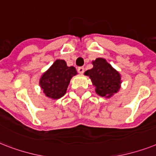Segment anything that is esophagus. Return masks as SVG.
Segmentation results:
<instances>
[{
	"mask_svg": "<svg viewBox=\"0 0 156 156\" xmlns=\"http://www.w3.org/2000/svg\"><path fill=\"white\" fill-rule=\"evenodd\" d=\"M85 71V69L84 67H78V72L79 74H83Z\"/></svg>",
	"mask_w": 156,
	"mask_h": 156,
	"instance_id": "34e87169",
	"label": "esophagus"
}]
</instances>
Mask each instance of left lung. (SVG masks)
Masks as SVG:
<instances>
[{
    "label": "left lung",
    "instance_id": "1",
    "mask_svg": "<svg viewBox=\"0 0 156 156\" xmlns=\"http://www.w3.org/2000/svg\"><path fill=\"white\" fill-rule=\"evenodd\" d=\"M93 68L85 72L95 87L97 94L111 98L121 88V74L105 58H98L92 61Z\"/></svg>",
    "mask_w": 156,
    "mask_h": 156
}]
</instances>
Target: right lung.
<instances>
[{"label": "right lung", "mask_w": 156, "mask_h": 156, "mask_svg": "<svg viewBox=\"0 0 156 156\" xmlns=\"http://www.w3.org/2000/svg\"><path fill=\"white\" fill-rule=\"evenodd\" d=\"M77 74L74 66H67L65 61L57 59L41 76L39 86L46 97L58 99L66 93L71 78Z\"/></svg>", "instance_id": "1"}]
</instances>
